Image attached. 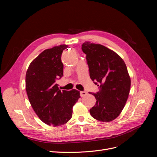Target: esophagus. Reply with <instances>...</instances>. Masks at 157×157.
Returning a JSON list of instances; mask_svg holds the SVG:
<instances>
[{
  "label": "esophagus",
  "mask_w": 157,
  "mask_h": 157,
  "mask_svg": "<svg viewBox=\"0 0 157 157\" xmlns=\"http://www.w3.org/2000/svg\"><path fill=\"white\" fill-rule=\"evenodd\" d=\"M86 94H87V92H86V91H81V92H80V96H81V97L85 96Z\"/></svg>",
  "instance_id": "esophagus-1"
}]
</instances>
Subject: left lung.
Here are the masks:
<instances>
[{
	"instance_id": "obj_1",
	"label": "left lung",
	"mask_w": 157,
	"mask_h": 157,
	"mask_svg": "<svg viewBox=\"0 0 157 157\" xmlns=\"http://www.w3.org/2000/svg\"><path fill=\"white\" fill-rule=\"evenodd\" d=\"M82 50L86 55L90 78L99 86L96 102L90 109L93 118L110 122L120 115L130 90V78L124 61L115 52L101 44L85 42Z\"/></svg>"
}]
</instances>
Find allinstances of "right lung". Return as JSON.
<instances>
[{"instance_id": "1", "label": "right lung", "mask_w": 157, "mask_h": 157, "mask_svg": "<svg viewBox=\"0 0 157 157\" xmlns=\"http://www.w3.org/2000/svg\"><path fill=\"white\" fill-rule=\"evenodd\" d=\"M67 47L63 44L44 50L31 63L26 73L29 102L40 119L49 126L67 122L72 117L73 105L80 98L78 90L61 92L56 82L63 76L61 57Z\"/></svg>"}]
</instances>
